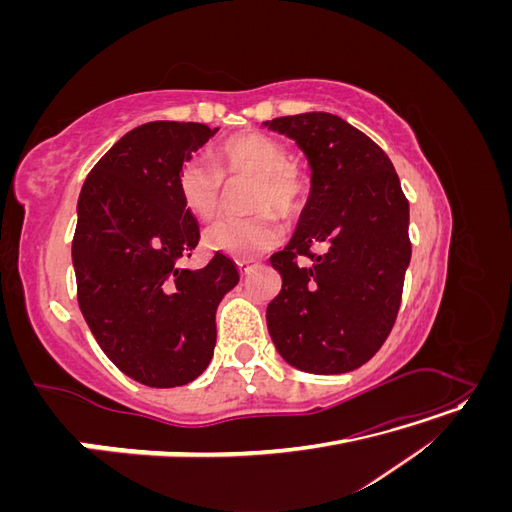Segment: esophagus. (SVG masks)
<instances>
[{"label":"esophagus","mask_w":512,"mask_h":512,"mask_svg":"<svg viewBox=\"0 0 512 512\" xmlns=\"http://www.w3.org/2000/svg\"><path fill=\"white\" fill-rule=\"evenodd\" d=\"M237 267H239L241 275H247V273L252 271V267H254V260H239Z\"/></svg>","instance_id":"34e87169"}]
</instances>
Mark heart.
<instances>
[{"label": "heart", "instance_id": "1", "mask_svg": "<svg viewBox=\"0 0 512 512\" xmlns=\"http://www.w3.org/2000/svg\"><path fill=\"white\" fill-rule=\"evenodd\" d=\"M224 181H252L247 192L245 220H220L203 235L205 247L232 258H254L271 250L282 239V228L273 218L292 220L301 213L309 179L290 160L288 149L260 132H241L226 138L215 149L213 166L203 160L183 162L177 188L185 209L198 220H211L222 205Z\"/></svg>", "mask_w": 512, "mask_h": 512}]
</instances>
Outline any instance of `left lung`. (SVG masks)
I'll return each mask as SVG.
<instances>
[{"instance_id": "left-lung-1", "label": "left lung", "mask_w": 512, "mask_h": 512, "mask_svg": "<svg viewBox=\"0 0 512 512\" xmlns=\"http://www.w3.org/2000/svg\"><path fill=\"white\" fill-rule=\"evenodd\" d=\"M265 126L294 138L312 166L299 228L271 256L282 292L267 307L269 333L292 367L346 374L397 320L412 256L408 198L389 156L342 117L303 113Z\"/></svg>"}]
</instances>
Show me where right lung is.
Returning a JSON list of instances; mask_svg holds the SVG:
<instances>
[{
    "instance_id": "add662e5",
    "label": "right lung",
    "mask_w": 512,
    "mask_h": 512,
    "mask_svg": "<svg viewBox=\"0 0 512 512\" xmlns=\"http://www.w3.org/2000/svg\"><path fill=\"white\" fill-rule=\"evenodd\" d=\"M218 132L205 123H143L91 168L72 239L79 307L96 342L132 380L170 389L207 369L215 309L239 269L215 254L190 271L200 230L177 188L183 162Z\"/></svg>"
}]
</instances>
